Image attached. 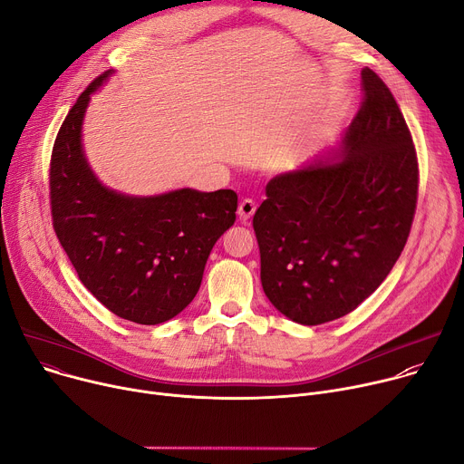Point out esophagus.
<instances>
[{
  "label": "esophagus",
  "instance_id": "obj_1",
  "mask_svg": "<svg viewBox=\"0 0 464 464\" xmlns=\"http://www.w3.org/2000/svg\"><path fill=\"white\" fill-rule=\"evenodd\" d=\"M256 210H257V203L251 198H244L238 205V217H240V220H249L256 215Z\"/></svg>",
  "mask_w": 464,
  "mask_h": 464
}]
</instances>
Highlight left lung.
<instances>
[{"mask_svg":"<svg viewBox=\"0 0 464 464\" xmlns=\"http://www.w3.org/2000/svg\"><path fill=\"white\" fill-rule=\"evenodd\" d=\"M341 155L276 176L254 217L261 281L290 320L318 325L357 309L405 247L418 157L405 118L373 70Z\"/></svg>","mask_w":464,"mask_h":464,"instance_id":"1","label":"left lung"}]
</instances>
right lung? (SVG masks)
<instances>
[{
    "label": "right lung",
    "mask_w": 464,
    "mask_h": 464,
    "mask_svg": "<svg viewBox=\"0 0 464 464\" xmlns=\"http://www.w3.org/2000/svg\"><path fill=\"white\" fill-rule=\"evenodd\" d=\"M111 70L82 91L57 133L50 160L55 235L81 283L116 316L155 325L196 296L215 242L235 224L237 192L181 188L153 198L105 188L81 150L91 94Z\"/></svg>",
    "instance_id": "right-lung-1"
}]
</instances>
